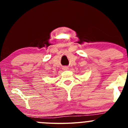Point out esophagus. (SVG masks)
I'll list each match as a JSON object with an SVG mask.
<instances>
[{
  "instance_id": "1",
  "label": "esophagus",
  "mask_w": 128,
  "mask_h": 128,
  "mask_svg": "<svg viewBox=\"0 0 128 128\" xmlns=\"http://www.w3.org/2000/svg\"><path fill=\"white\" fill-rule=\"evenodd\" d=\"M63 69H64V70H68V67H64V68H63Z\"/></svg>"
}]
</instances>
